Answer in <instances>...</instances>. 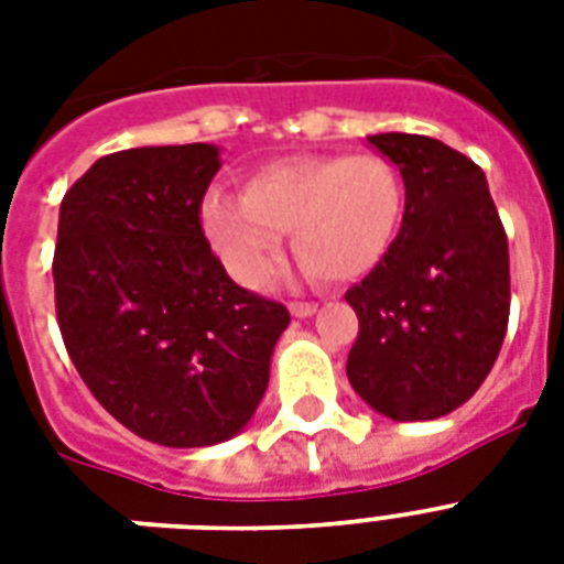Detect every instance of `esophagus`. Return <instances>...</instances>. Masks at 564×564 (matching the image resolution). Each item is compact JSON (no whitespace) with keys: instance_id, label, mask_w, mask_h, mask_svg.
I'll return each instance as SVG.
<instances>
[{"instance_id":"esophagus-1","label":"esophagus","mask_w":564,"mask_h":564,"mask_svg":"<svg viewBox=\"0 0 564 564\" xmlns=\"http://www.w3.org/2000/svg\"><path fill=\"white\" fill-rule=\"evenodd\" d=\"M316 310H318V304H313V301H292V304H290V313H292V316H295V318L313 316Z\"/></svg>"}]
</instances>
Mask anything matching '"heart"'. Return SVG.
<instances>
[{
  "label": "heart",
  "mask_w": 564,
  "mask_h": 564,
  "mask_svg": "<svg viewBox=\"0 0 564 564\" xmlns=\"http://www.w3.org/2000/svg\"><path fill=\"white\" fill-rule=\"evenodd\" d=\"M403 219V178L383 154H295L254 170L246 195L210 189L202 230L225 272L260 286L283 251V230L318 281H357L392 248Z\"/></svg>",
  "instance_id": "obj_1"
}]
</instances>
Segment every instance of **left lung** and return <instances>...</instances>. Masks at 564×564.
Here are the masks:
<instances>
[{
    "mask_svg": "<svg viewBox=\"0 0 564 564\" xmlns=\"http://www.w3.org/2000/svg\"><path fill=\"white\" fill-rule=\"evenodd\" d=\"M406 189L392 248L345 292L360 318L348 380L394 421L442 419L498 360L509 322V246L486 175L421 134H375Z\"/></svg>",
    "mask_w": 564,
    "mask_h": 564,
    "instance_id": "1",
    "label": "left lung"
}]
</instances>
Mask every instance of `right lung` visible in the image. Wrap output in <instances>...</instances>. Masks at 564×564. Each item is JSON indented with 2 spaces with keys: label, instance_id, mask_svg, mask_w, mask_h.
<instances>
[{
  "label": "right lung",
  "instance_id": "right-lung-1",
  "mask_svg": "<svg viewBox=\"0 0 564 564\" xmlns=\"http://www.w3.org/2000/svg\"><path fill=\"white\" fill-rule=\"evenodd\" d=\"M219 166L210 143L126 149L61 202L52 274L69 360L119 424L166 447L237 436L290 325L283 304L230 281L204 237Z\"/></svg>",
  "mask_w": 564,
  "mask_h": 564
}]
</instances>
